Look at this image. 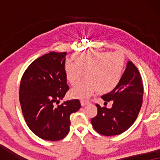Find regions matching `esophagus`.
I'll return each mask as SVG.
<instances>
[{
    "label": "esophagus",
    "mask_w": 160,
    "mask_h": 160,
    "mask_svg": "<svg viewBox=\"0 0 160 160\" xmlns=\"http://www.w3.org/2000/svg\"><path fill=\"white\" fill-rule=\"evenodd\" d=\"M88 103H89L88 101H84V100H82V101H81V104H82V106H86V105H87Z\"/></svg>",
    "instance_id": "esophagus-1"
}]
</instances>
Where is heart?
<instances>
[{
    "mask_svg": "<svg viewBox=\"0 0 160 160\" xmlns=\"http://www.w3.org/2000/svg\"><path fill=\"white\" fill-rule=\"evenodd\" d=\"M74 63L67 60L65 73L72 86H76L84 76L86 79L71 89L73 98L85 100L96 92L108 93L113 90L121 80L123 73L124 58L119 53L89 51L73 55Z\"/></svg>",
    "mask_w": 160,
    "mask_h": 160,
    "instance_id": "1",
    "label": "heart"
}]
</instances>
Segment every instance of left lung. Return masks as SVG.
Instances as JSON below:
<instances>
[{
  "mask_svg": "<svg viewBox=\"0 0 160 160\" xmlns=\"http://www.w3.org/2000/svg\"><path fill=\"white\" fill-rule=\"evenodd\" d=\"M143 95V87L138 70L128 61L117 87L102 96L105 103L112 100V108H101L97 104L98 114L91 119L94 129L106 136L125 132L137 119Z\"/></svg>",
  "mask_w": 160,
  "mask_h": 160,
  "instance_id": "obj_1",
  "label": "left lung"
}]
</instances>
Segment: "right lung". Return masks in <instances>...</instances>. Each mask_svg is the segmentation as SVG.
<instances>
[{"label": "right lung", "mask_w": 160, "mask_h": 160, "mask_svg": "<svg viewBox=\"0 0 160 160\" xmlns=\"http://www.w3.org/2000/svg\"><path fill=\"white\" fill-rule=\"evenodd\" d=\"M66 54L52 52L36 59L21 80L19 101L26 123L34 134L47 141L66 136L70 116L81 108L76 99L55 106L68 90L64 69Z\"/></svg>", "instance_id": "1"}]
</instances>
